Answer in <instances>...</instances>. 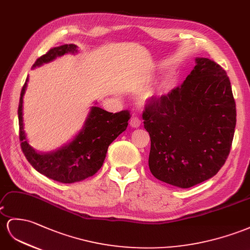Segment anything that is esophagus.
<instances>
[{
  "label": "esophagus",
  "mask_w": 250,
  "mask_h": 250,
  "mask_svg": "<svg viewBox=\"0 0 250 250\" xmlns=\"http://www.w3.org/2000/svg\"><path fill=\"white\" fill-rule=\"evenodd\" d=\"M140 125H142V120L135 114H133V116L130 119V125L133 127H138L140 126Z\"/></svg>",
  "instance_id": "obj_1"
}]
</instances>
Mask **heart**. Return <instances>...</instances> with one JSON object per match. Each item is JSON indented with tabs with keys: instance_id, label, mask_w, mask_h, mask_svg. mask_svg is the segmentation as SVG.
I'll list each match as a JSON object with an SVG mask.
<instances>
[{
	"instance_id": "1",
	"label": "heart",
	"mask_w": 250,
	"mask_h": 250,
	"mask_svg": "<svg viewBox=\"0 0 250 250\" xmlns=\"http://www.w3.org/2000/svg\"><path fill=\"white\" fill-rule=\"evenodd\" d=\"M150 96H151V94H146V95L144 96V97H145V98H149Z\"/></svg>"
}]
</instances>
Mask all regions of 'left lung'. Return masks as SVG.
I'll return each instance as SVG.
<instances>
[{
    "label": "left lung",
    "mask_w": 250,
    "mask_h": 250,
    "mask_svg": "<svg viewBox=\"0 0 250 250\" xmlns=\"http://www.w3.org/2000/svg\"><path fill=\"white\" fill-rule=\"evenodd\" d=\"M143 119L157 180L181 188L207 181L232 145L236 110L229 77L214 61L197 58L181 86L146 100Z\"/></svg>",
    "instance_id": "left-lung-1"
}]
</instances>
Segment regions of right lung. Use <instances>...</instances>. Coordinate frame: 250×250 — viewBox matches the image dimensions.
I'll use <instances>...</instances> for the list:
<instances>
[{
  "label": "right lung",
  "mask_w": 250,
  "mask_h": 250,
  "mask_svg": "<svg viewBox=\"0 0 250 250\" xmlns=\"http://www.w3.org/2000/svg\"><path fill=\"white\" fill-rule=\"evenodd\" d=\"M75 52H77V46L74 44L53 47L39 57L33 67L52 61L56 57ZM27 81L28 78L22 87L18 115L21 149L28 163L41 174L64 184H72L93 176L104 165L108 146L125 131L127 121L131 118L130 111L110 113L98 106H93L84 126L72 143L56 152L40 154L27 144L23 130V96Z\"/></svg>",
  "instance_id": "right-lung-1"
}]
</instances>
